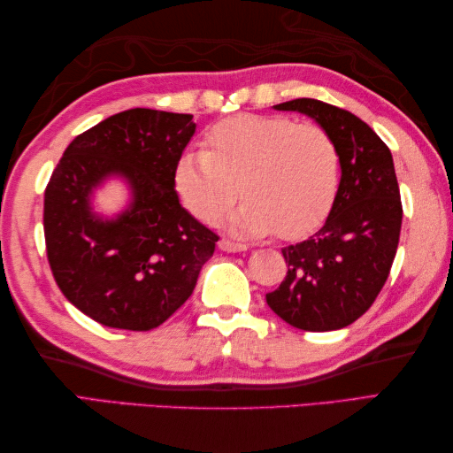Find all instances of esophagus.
<instances>
[{"mask_svg":"<svg viewBox=\"0 0 453 453\" xmlns=\"http://www.w3.org/2000/svg\"><path fill=\"white\" fill-rule=\"evenodd\" d=\"M218 247L221 249V251H226V253H242V251H247V245L235 243V242H232V239H221V242L218 243Z\"/></svg>","mask_w":453,"mask_h":453,"instance_id":"esophagus-1","label":"esophagus"}]
</instances>
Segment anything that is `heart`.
<instances>
[{"instance_id":"obj_1","label":"heart","mask_w":453,"mask_h":453,"mask_svg":"<svg viewBox=\"0 0 453 453\" xmlns=\"http://www.w3.org/2000/svg\"><path fill=\"white\" fill-rule=\"evenodd\" d=\"M202 153H182L173 182L192 216L214 226L227 219L234 234L284 239L310 234L331 210L339 185V151L319 124L286 117L237 114L214 124Z\"/></svg>"}]
</instances>
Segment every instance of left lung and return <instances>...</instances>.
Returning a JSON list of instances; mask_svg holds the SVG:
<instances>
[{"mask_svg": "<svg viewBox=\"0 0 453 453\" xmlns=\"http://www.w3.org/2000/svg\"><path fill=\"white\" fill-rule=\"evenodd\" d=\"M307 114L333 138L341 182L325 226L282 249L288 273L266 303L302 331H336L370 310L397 253L403 206L391 151L356 114L317 99L274 104Z\"/></svg>", "mask_w": 453, "mask_h": 453, "instance_id": "1", "label": "left lung"}]
</instances>
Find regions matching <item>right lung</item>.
I'll list each match as a JSON object with an SVG mask.
<instances>
[{
  "label": "right lung",
  "mask_w": 453,
  "mask_h": 453,
  "mask_svg": "<svg viewBox=\"0 0 453 453\" xmlns=\"http://www.w3.org/2000/svg\"><path fill=\"white\" fill-rule=\"evenodd\" d=\"M196 124L192 114L130 109L73 138L44 190V239L54 280L104 326L151 331L195 290L218 235L180 206L173 171ZM109 176L133 200L117 219L90 208Z\"/></svg>",
  "instance_id": "add662e5"
}]
</instances>
